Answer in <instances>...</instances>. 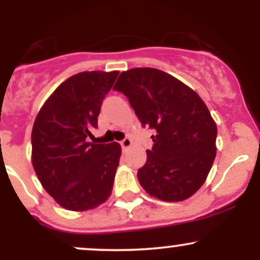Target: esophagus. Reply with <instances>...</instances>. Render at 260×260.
Returning a JSON list of instances; mask_svg holds the SVG:
<instances>
[{
  "label": "esophagus",
  "mask_w": 260,
  "mask_h": 260,
  "mask_svg": "<svg viewBox=\"0 0 260 260\" xmlns=\"http://www.w3.org/2000/svg\"><path fill=\"white\" fill-rule=\"evenodd\" d=\"M131 145H132V139H131V138H124L121 142V147H122V149H124V150L129 148Z\"/></svg>",
  "instance_id": "obj_1"
}]
</instances>
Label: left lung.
Wrapping results in <instances>:
<instances>
[{"label": "left lung", "mask_w": 260, "mask_h": 260, "mask_svg": "<svg viewBox=\"0 0 260 260\" xmlns=\"http://www.w3.org/2000/svg\"><path fill=\"white\" fill-rule=\"evenodd\" d=\"M115 90L128 98L143 126L156 132L138 170L145 192L164 202H181L203 186L216 155L217 128L197 92L156 68L122 72Z\"/></svg>", "instance_id": "obj_1"}]
</instances>
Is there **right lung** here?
I'll return each instance as SVG.
<instances>
[{"instance_id":"right-lung-1","label":"right lung","mask_w":260,"mask_h":260,"mask_svg":"<svg viewBox=\"0 0 260 260\" xmlns=\"http://www.w3.org/2000/svg\"><path fill=\"white\" fill-rule=\"evenodd\" d=\"M118 72H80L52 92L35 118L31 131V162L47 193L72 211L103 204L111 196L121 156L113 142H88L98 127L105 95Z\"/></svg>"}]
</instances>
